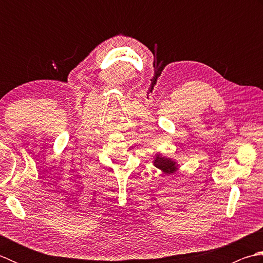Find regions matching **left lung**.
<instances>
[{
	"mask_svg": "<svg viewBox=\"0 0 263 263\" xmlns=\"http://www.w3.org/2000/svg\"><path fill=\"white\" fill-rule=\"evenodd\" d=\"M154 166L157 167L158 170H160L163 173H165L166 175H171L174 174V173L178 170V164L174 159L166 157V156H163L160 154H156L154 157Z\"/></svg>",
	"mask_w": 263,
	"mask_h": 263,
	"instance_id": "8db88e82",
	"label": "left lung"
}]
</instances>
